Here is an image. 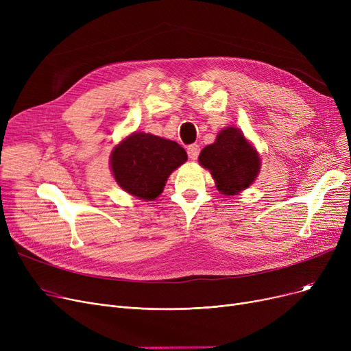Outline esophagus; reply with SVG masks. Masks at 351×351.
<instances>
[{
    "label": "esophagus",
    "instance_id": "34e87169",
    "mask_svg": "<svg viewBox=\"0 0 351 351\" xmlns=\"http://www.w3.org/2000/svg\"><path fill=\"white\" fill-rule=\"evenodd\" d=\"M188 156H189V159H192V160H196L197 159V156H199V152H200V147H199V145H196V143H193V145H189L188 146Z\"/></svg>",
    "mask_w": 351,
    "mask_h": 351
}]
</instances>
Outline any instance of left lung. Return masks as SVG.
Returning <instances> with one entry per match:
<instances>
[{
  "mask_svg": "<svg viewBox=\"0 0 351 351\" xmlns=\"http://www.w3.org/2000/svg\"><path fill=\"white\" fill-rule=\"evenodd\" d=\"M199 162L209 169L216 188L225 195H234L252 185L259 173V155L237 128H226L215 143L205 146Z\"/></svg>",
  "mask_w": 351,
  "mask_h": 351,
  "instance_id": "8db88e82",
  "label": "left lung"
}]
</instances>
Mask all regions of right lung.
Here are the masks:
<instances>
[{
  "mask_svg": "<svg viewBox=\"0 0 351 351\" xmlns=\"http://www.w3.org/2000/svg\"><path fill=\"white\" fill-rule=\"evenodd\" d=\"M186 159V151L178 142L136 132L115 147L110 162L123 191L152 200L162 193L168 176Z\"/></svg>",
  "mask_w": 351,
  "mask_h": 351,
  "instance_id": "add662e5",
  "label": "right lung"
}]
</instances>
